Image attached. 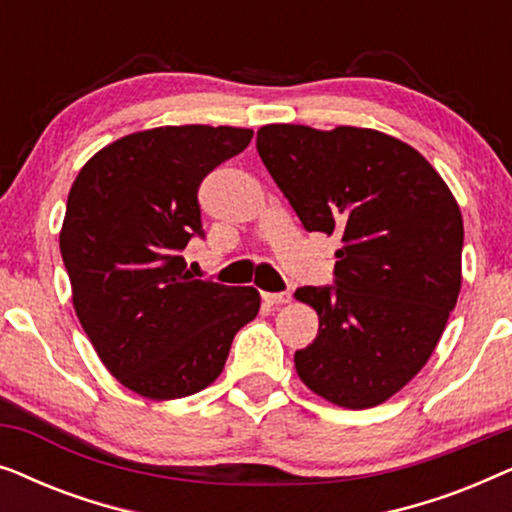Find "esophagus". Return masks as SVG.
Listing matches in <instances>:
<instances>
[{
  "mask_svg": "<svg viewBox=\"0 0 512 512\" xmlns=\"http://www.w3.org/2000/svg\"><path fill=\"white\" fill-rule=\"evenodd\" d=\"M263 300L268 305H286L291 303V293L282 291V293H263Z\"/></svg>",
  "mask_w": 512,
  "mask_h": 512,
  "instance_id": "esophagus-1",
  "label": "esophagus"
}]
</instances>
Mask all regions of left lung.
Wrapping results in <instances>:
<instances>
[{"mask_svg":"<svg viewBox=\"0 0 512 512\" xmlns=\"http://www.w3.org/2000/svg\"><path fill=\"white\" fill-rule=\"evenodd\" d=\"M256 149L305 230L342 242L335 286L296 291L319 314L298 377L340 408L380 405L424 368L457 305V200L422 153L370 128L272 123Z\"/></svg>","mask_w":512,"mask_h":512,"instance_id":"left-lung-1","label":"left lung"}]
</instances>
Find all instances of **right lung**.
Segmentation results:
<instances>
[{
  "instance_id": "add662e5",
  "label": "right lung",
  "mask_w": 512,
  "mask_h": 512,
  "mask_svg": "<svg viewBox=\"0 0 512 512\" xmlns=\"http://www.w3.org/2000/svg\"><path fill=\"white\" fill-rule=\"evenodd\" d=\"M251 137L230 125L132 132L74 179L60 254L76 317L109 373L139 396L172 401L209 387L258 314L254 286L193 279L181 256L202 237V179Z\"/></svg>"
}]
</instances>
